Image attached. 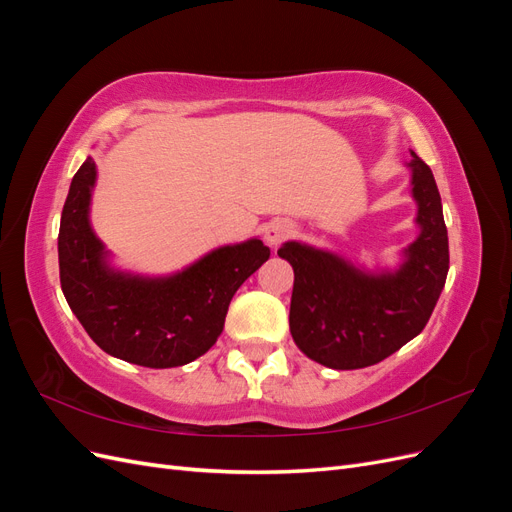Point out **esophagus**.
<instances>
[{
    "instance_id": "esophagus-1",
    "label": "esophagus",
    "mask_w": 512,
    "mask_h": 512,
    "mask_svg": "<svg viewBox=\"0 0 512 512\" xmlns=\"http://www.w3.org/2000/svg\"><path fill=\"white\" fill-rule=\"evenodd\" d=\"M290 235H292V224L286 220H275L265 230V239L269 245H280Z\"/></svg>"
}]
</instances>
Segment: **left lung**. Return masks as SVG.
I'll return each instance as SVG.
<instances>
[{
  "instance_id": "8db88e82",
  "label": "left lung",
  "mask_w": 512,
  "mask_h": 512,
  "mask_svg": "<svg viewBox=\"0 0 512 512\" xmlns=\"http://www.w3.org/2000/svg\"><path fill=\"white\" fill-rule=\"evenodd\" d=\"M412 194L421 235L397 273L365 275L329 252L284 243L294 269L290 333L309 359L331 369L384 361L425 329L448 273V232L431 168L412 151Z\"/></svg>"
}]
</instances>
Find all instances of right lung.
<instances>
[{
  "label": "right lung",
  "mask_w": 512,
  "mask_h": 512,
  "mask_svg": "<svg viewBox=\"0 0 512 512\" xmlns=\"http://www.w3.org/2000/svg\"><path fill=\"white\" fill-rule=\"evenodd\" d=\"M96 162L87 158L70 183L59 226V282L87 335L134 365L179 367L205 354L224 329L230 299L271 256L260 239L226 245L166 280L108 269L89 226Z\"/></svg>",
  "instance_id": "right-lung-1"
}]
</instances>
